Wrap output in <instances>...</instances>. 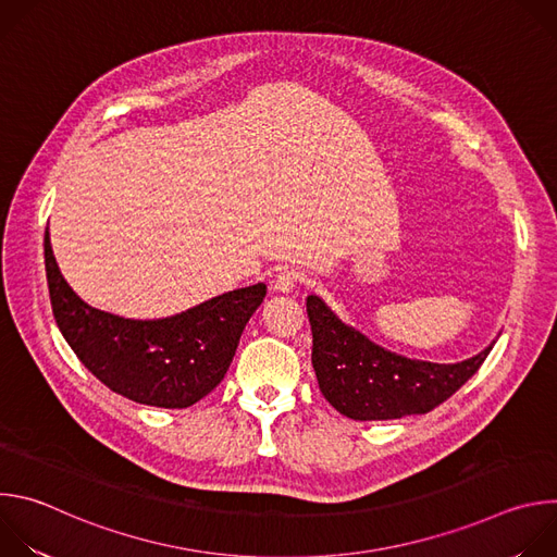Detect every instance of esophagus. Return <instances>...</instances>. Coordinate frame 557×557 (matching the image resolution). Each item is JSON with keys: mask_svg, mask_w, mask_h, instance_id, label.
<instances>
[{"mask_svg": "<svg viewBox=\"0 0 557 557\" xmlns=\"http://www.w3.org/2000/svg\"><path fill=\"white\" fill-rule=\"evenodd\" d=\"M301 282V273H297V271H280L277 275H275V280H273V290H277V293H293L295 290V286Z\"/></svg>", "mask_w": 557, "mask_h": 557, "instance_id": "34e87169", "label": "esophagus"}]
</instances>
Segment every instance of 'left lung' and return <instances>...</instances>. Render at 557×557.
I'll list each match as a JSON object with an SVG mask.
<instances>
[{
	"mask_svg": "<svg viewBox=\"0 0 557 557\" xmlns=\"http://www.w3.org/2000/svg\"><path fill=\"white\" fill-rule=\"evenodd\" d=\"M312 331V368L326 401L355 421H389L425 414L475 374L496 342L456 363L408 359L344 324L317 297H306Z\"/></svg>",
	"mask_w": 557,
	"mask_h": 557,
	"instance_id": "obj_1",
	"label": "left lung"
}]
</instances>
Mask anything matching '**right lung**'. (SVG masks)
I'll return each instance as SVG.
<instances>
[{"label": "right lung", "mask_w": 557, "mask_h": 557, "mask_svg": "<svg viewBox=\"0 0 557 557\" xmlns=\"http://www.w3.org/2000/svg\"><path fill=\"white\" fill-rule=\"evenodd\" d=\"M46 277L57 326L101 383L129 401L181 410L198 404L226 374L267 284L235 288L161 320L99 310L63 280L44 237Z\"/></svg>", "instance_id": "1"}]
</instances>
